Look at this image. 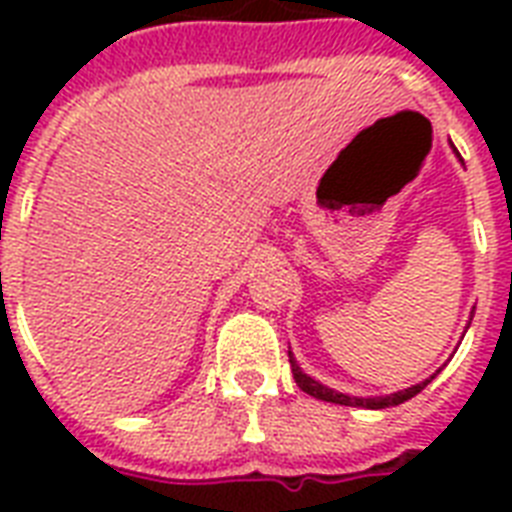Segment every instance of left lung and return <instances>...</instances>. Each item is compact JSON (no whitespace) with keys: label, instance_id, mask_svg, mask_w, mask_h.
Listing matches in <instances>:
<instances>
[{"label":"left lung","instance_id":"left-lung-1","mask_svg":"<svg viewBox=\"0 0 512 512\" xmlns=\"http://www.w3.org/2000/svg\"><path fill=\"white\" fill-rule=\"evenodd\" d=\"M454 154H457V148H454ZM460 156V154H457ZM462 162V159H460ZM289 364H292V374H295V382L297 388L303 390V393H308V396L313 398H321V401H329V404H342V406H361V409H385V406H398L404 404V401H409V398H414L417 393H420L425 385H428L433 377H428L425 382H420V385H412V388L406 390H398V393H390V396H382V398H358V396H345V393H337V390L327 388V385H321L319 380H313V377H308V374L297 366L295 356H292V350H289Z\"/></svg>","mask_w":512,"mask_h":512}]
</instances>
